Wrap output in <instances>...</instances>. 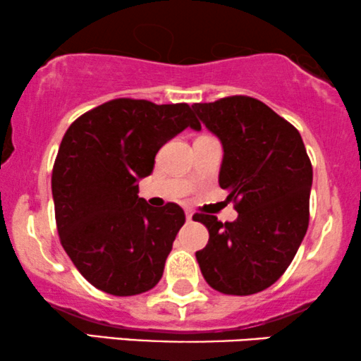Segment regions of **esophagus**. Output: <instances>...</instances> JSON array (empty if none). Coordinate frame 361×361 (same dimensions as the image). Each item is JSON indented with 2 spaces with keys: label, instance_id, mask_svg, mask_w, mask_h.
I'll list each match as a JSON object with an SVG mask.
<instances>
[{
  "label": "esophagus",
  "instance_id": "esophagus-1",
  "mask_svg": "<svg viewBox=\"0 0 361 361\" xmlns=\"http://www.w3.org/2000/svg\"><path fill=\"white\" fill-rule=\"evenodd\" d=\"M186 220H188V221L193 220V213H191L190 209H186Z\"/></svg>",
  "mask_w": 361,
  "mask_h": 361
}]
</instances>
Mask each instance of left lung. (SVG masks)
Here are the masks:
<instances>
[{"label": "left lung", "mask_w": 361, "mask_h": 361, "mask_svg": "<svg viewBox=\"0 0 361 361\" xmlns=\"http://www.w3.org/2000/svg\"><path fill=\"white\" fill-rule=\"evenodd\" d=\"M193 109L221 141L218 183L238 212L226 223L193 216L209 233L196 252L200 270L220 293H258L285 273L307 233L312 161L298 130L259 99L228 97Z\"/></svg>", "instance_id": "left-lung-1"}]
</instances>
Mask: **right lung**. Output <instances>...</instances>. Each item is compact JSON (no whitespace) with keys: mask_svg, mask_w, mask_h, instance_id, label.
<instances>
[{"mask_svg":"<svg viewBox=\"0 0 361 361\" xmlns=\"http://www.w3.org/2000/svg\"><path fill=\"white\" fill-rule=\"evenodd\" d=\"M188 126L202 130L186 103L118 98L86 111L63 136L51 175L59 241L104 293L140 295L161 280L185 212L176 203L149 207L138 180Z\"/></svg>","mask_w":361,"mask_h":361,"instance_id":"obj_1","label":"right lung"}]
</instances>
